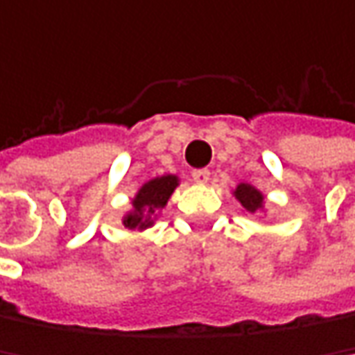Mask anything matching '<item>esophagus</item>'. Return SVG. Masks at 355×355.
<instances>
[{
  "label": "esophagus",
  "instance_id": "1",
  "mask_svg": "<svg viewBox=\"0 0 355 355\" xmlns=\"http://www.w3.org/2000/svg\"><path fill=\"white\" fill-rule=\"evenodd\" d=\"M192 180H194L196 184H207V182L211 180V171H209V169H194V171H192Z\"/></svg>",
  "mask_w": 355,
  "mask_h": 355
}]
</instances>
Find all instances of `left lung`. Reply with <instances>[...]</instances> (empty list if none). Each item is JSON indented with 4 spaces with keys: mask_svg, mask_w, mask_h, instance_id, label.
I'll return each mask as SVG.
<instances>
[{
    "mask_svg": "<svg viewBox=\"0 0 355 355\" xmlns=\"http://www.w3.org/2000/svg\"><path fill=\"white\" fill-rule=\"evenodd\" d=\"M234 196L238 198V202L244 207V211H248V213H259V211H263V207H265V196H263V192L261 190H257L254 186H250V184H240L236 190H234Z\"/></svg>",
    "mask_w": 355,
    "mask_h": 355,
    "instance_id": "8db88e82",
    "label": "left lung"
}]
</instances>
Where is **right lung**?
I'll use <instances>...</instances> for the list:
<instances>
[{
	"instance_id": "obj_1",
	"label": "right lung",
	"mask_w": 355,
	"mask_h": 355,
	"mask_svg": "<svg viewBox=\"0 0 355 355\" xmlns=\"http://www.w3.org/2000/svg\"><path fill=\"white\" fill-rule=\"evenodd\" d=\"M180 180L178 175H161L155 180H148L134 196L132 211L123 217V227L128 230H146L155 223V215L167 205L173 190L178 188Z\"/></svg>"
}]
</instances>
